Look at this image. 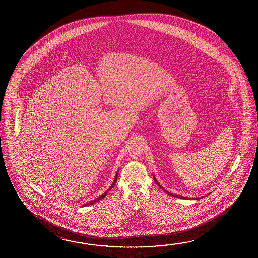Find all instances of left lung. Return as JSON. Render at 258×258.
I'll return each instance as SVG.
<instances>
[{
  "instance_id": "left-lung-1",
  "label": "left lung",
  "mask_w": 258,
  "mask_h": 258,
  "mask_svg": "<svg viewBox=\"0 0 258 258\" xmlns=\"http://www.w3.org/2000/svg\"><path fill=\"white\" fill-rule=\"evenodd\" d=\"M153 178H154V180H155V182H156V184L157 185L159 186L160 188H162V190H165V192L167 194V195H171V196H173V197H176V198H180V199H185V200H190V198H188V197H183L182 195H174V194H171V192H169V191H167V190H165L162 186L159 184V182H157V180H156V178H155V175H153ZM208 195H210V194H208ZM206 196V195H205ZM191 199H195V200H198V198H191Z\"/></svg>"
}]
</instances>
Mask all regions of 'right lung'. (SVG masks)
Wrapping results in <instances>:
<instances>
[{
    "label": "right lung",
    "instance_id": "add662e5",
    "mask_svg": "<svg viewBox=\"0 0 258 258\" xmlns=\"http://www.w3.org/2000/svg\"><path fill=\"white\" fill-rule=\"evenodd\" d=\"M117 178H118V172H117V173H116V175H115L114 178V181H113V182H112V184L110 185V188L107 190V191L106 192H104L103 195H101L98 198L95 199V200H93V201H91L90 203H85V204H84L83 205V207H85V206H87V205H91V204H93V203H96V202H98V201H100V200H102V199L104 198L105 197L106 195H107V192L109 191V190H111L112 188H113V186L115 185V182H117Z\"/></svg>",
    "mask_w": 258,
    "mask_h": 258
}]
</instances>
